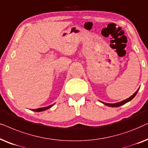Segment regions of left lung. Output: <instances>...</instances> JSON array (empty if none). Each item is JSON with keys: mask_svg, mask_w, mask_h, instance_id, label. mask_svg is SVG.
Segmentation results:
<instances>
[{"mask_svg": "<svg viewBox=\"0 0 148 148\" xmlns=\"http://www.w3.org/2000/svg\"><path fill=\"white\" fill-rule=\"evenodd\" d=\"M139 89H138L134 93L133 95L131 96V97H129V98H128L127 99H125V100H124V101H121V102L116 103H103V102H101V103H103V104H105V105H107V106H109V107H120V106H121V105L125 104V103L129 102V101H131V100L133 99V98L135 97L136 95H137V93L138 92V90H139Z\"/></svg>", "mask_w": 148, "mask_h": 148, "instance_id": "left-lung-1", "label": "left lung"}]
</instances>
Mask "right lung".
Wrapping results in <instances>:
<instances>
[{"label": "right lung", "instance_id": "1", "mask_svg": "<svg viewBox=\"0 0 148 148\" xmlns=\"http://www.w3.org/2000/svg\"><path fill=\"white\" fill-rule=\"evenodd\" d=\"M53 105H49V106H47V107H41V108H38V109H33L32 111H34V112H43V111H45L46 110V109H48L50 108V107H51L53 106Z\"/></svg>", "mask_w": 148, "mask_h": 148}]
</instances>
